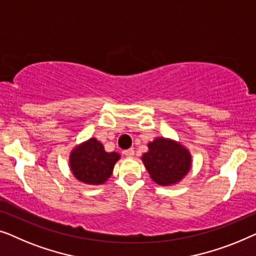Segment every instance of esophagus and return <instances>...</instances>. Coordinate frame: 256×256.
Masks as SVG:
<instances>
[{
	"label": "esophagus",
	"mask_w": 256,
	"mask_h": 256,
	"mask_svg": "<svg viewBox=\"0 0 256 256\" xmlns=\"http://www.w3.org/2000/svg\"><path fill=\"white\" fill-rule=\"evenodd\" d=\"M124 156L128 158H132L133 156H134V150H133V148H128L126 150H124Z\"/></svg>",
	"instance_id": "esophagus-1"
}]
</instances>
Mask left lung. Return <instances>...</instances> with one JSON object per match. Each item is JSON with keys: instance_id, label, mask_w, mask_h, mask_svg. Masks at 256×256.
<instances>
[{"instance_id": "obj_1", "label": "left lung", "mask_w": 256, "mask_h": 256, "mask_svg": "<svg viewBox=\"0 0 256 256\" xmlns=\"http://www.w3.org/2000/svg\"><path fill=\"white\" fill-rule=\"evenodd\" d=\"M142 160L150 178L160 186L178 183L188 174L192 156L181 144L170 139L156 138L148 144V152Z\"/></svg>"}]
</instances>
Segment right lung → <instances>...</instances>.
<instances>
[{
  "mask_svg": "<svg viewBox=\"0 0 256 256\" xmlns=\"http://www.w3.org/2000/svg\"><path fill=\"white\" fill-rule=\"evenodd\" d=\"M120 156L108 153L96 138H90L72 150L70 166L78 181L87 184H102L112 174L114 166Z\"/></svg>",
  "mask_w": 256,
  "mask_h": 256,
  "instance_id": "1",
  "label": "right lung"
}]
</instances>
